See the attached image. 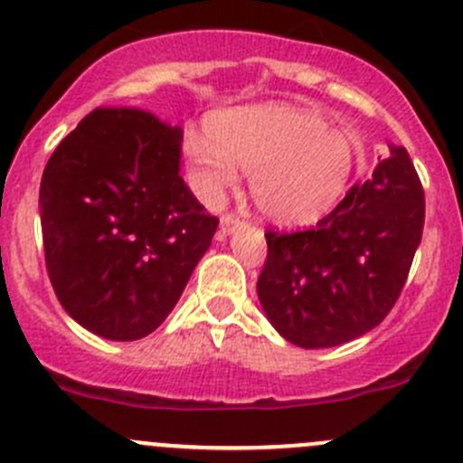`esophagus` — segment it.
Masks as SVG:
<instances>
[{"mask_svg":"<svg viewBox=\"0 0 463 463\" xmlns=\"http://www.w3.org/2000/svg\"><path fill=\"white\" fill-rule=\"evenodd\" d=\"M237 226H240V217H235V214H232V213L223 214L222 223H219V235H222V237L231 235V232L235 231Z\"/></svg>","mask_w":463,"mask_h":463,"instance_id":"obj_1","label":"esophagus"}]
</instances>
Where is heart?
I'll use <instances>...</instances> for the list:
<instances>
[{
    "label": "heart",
    "instance_id": "b5f03b06",
    "mask_svg": "<svg viewBox=\"0 0 463 463\" xmlns=\"http://www.w3.org/2000/svg\"><path fill=\"white\" fill-rule=\"evenodd\" d=\"M185 161L194 190L214 203L250 170L253 203L282 226L329 213L352 181L361 143L325 116L284 102L240 107L208 120V138L188 134Z\"/></svg>",
    "mask_w": 463,
    "mask_h": 463
}]
</instances>
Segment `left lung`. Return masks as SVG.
Returning <instances> with one entry per match:
<instances>
[{"label":"left lung","instance_id":"obj_1","mask_svg":"<svg viewBox=\"0 0 463 463\" xmlns=\"http://www.w3.org/2000/svg\"><path fill=\"white\" fill-rule=\"evenodd\" d=\"M426 197L405 147L309 231H266L258 296L288 343L335 347L381 325L399 300L421 241Z\"/></svg>","mask_w":463,"mask_h":463}]
</instances>
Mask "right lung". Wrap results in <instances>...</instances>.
Masks as SVG:
<instances>
[{"mask_svg": "<svg viewBox=\"0 0 463 463\" xmlns=\"http://www.w3.org/2000/svg\"><path fill=\"white\" fill-rule=\"evenodd\" d=\"M179 128L134 107H98L60 141L40 185L46 273L91 334L138 340L179 302L219 219L181 170Z\"/></svg>", "mask_w": 463, "mask_h": 463, "instance_id": "right-lung-1", "label": "right lung"}]
</instances>
